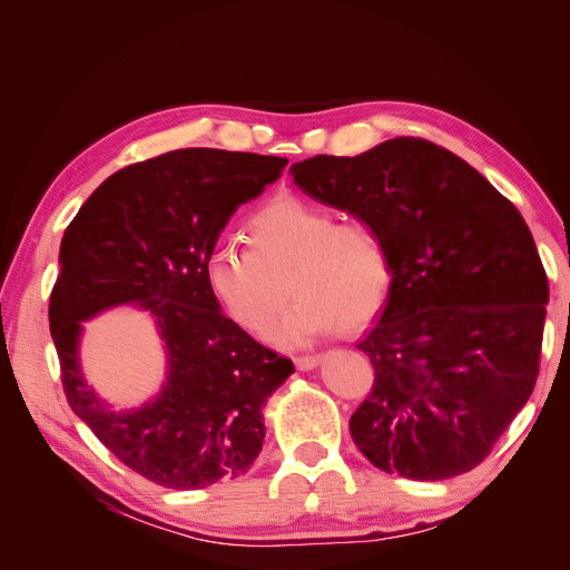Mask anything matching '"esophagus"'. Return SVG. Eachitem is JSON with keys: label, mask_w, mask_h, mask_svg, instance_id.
I'll return each mask as SVG.
<instances>
[{"label": "esophagus", "mask_w": 570, "mask_h": 570, "mask_svg": "<svg viewBox=\"0 0 570 570\" xmlns=\"http://www.w3.org/2000/svg\"><path fill=\"white\" fill-rule=\"evenodd\" d=\"M321 364V356H297L295 358V366L299 371H314Z\"/></svg>", "instance_id": "34e87169"}]
</instances>
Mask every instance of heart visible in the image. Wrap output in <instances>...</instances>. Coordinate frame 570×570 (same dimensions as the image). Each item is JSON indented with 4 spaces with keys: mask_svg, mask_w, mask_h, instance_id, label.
<instances>
[{
    "mask_svg": "<svg viewBox=\"0 0 570 570\" xmlns=\"http://www.w3.org/2000/svg\"><path fill=\"white\" fill-rule=\"evenodd\" d=\"M249 249L218 247L206 262V285L228 318L264 340L292 297L283 342L299 344L335 327L371 323L392 287L385 239L364 218L337 220L299 197L264 204L245 226Z\"/></svg>",
    "mask_w": 570,
    "mask_h": 570,
    "instance_id": "obj_1",
    "label": "heart"
}]
</instances>
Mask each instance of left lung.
Listing matches in <instances>:
<instances>
[{"mask_svg": "<svg viewBox=\"0 0 570 570\" xmlns=\"http://www.w3.org/2000/svg\"><path fill=\"white\" fill-rule=\"evenodd\" d=\"M308 197L381 230L387 304L356 350L373 390L350 433L375 469L446 480L485 459L540 373L547 273L519 209L450 149L394 137L292 164Z\"/></svg>", "mask_w": 570, "mask_h": 570, "instance_id": "left-lung-1", "label": "left lung"}]
</instances>
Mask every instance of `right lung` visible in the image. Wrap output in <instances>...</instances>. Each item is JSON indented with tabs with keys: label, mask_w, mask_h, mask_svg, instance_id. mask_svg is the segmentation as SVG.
Wrapping results in <instances>:
<instances>
[{
	"label": "right lung",
	"mask_w": 570,
	"mask_h": 570,
	"mask_svg": "<svg viewBox=\"0 0 570 570\" xmlns=\"http://www.w3.org/2000/svg\"><path fill=\"white\" fill-rule=\"evenodd\" d=\"M287 159L176 149L120 168L66 228L49 331L73 413L128 469L168 490L237 478L262 452L268 396L295 373L220 314L206 262L239 204L281 178ZM140 305L158 323L167 381L140 410L116 412L79 371L81 321Z\"/></svg>",
	"instance_id": "add662e5"
}]
</instances>
